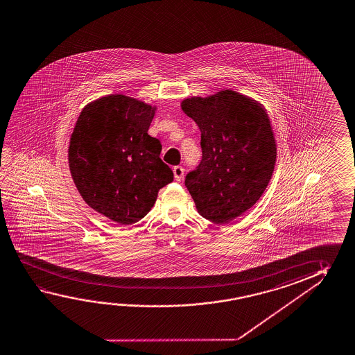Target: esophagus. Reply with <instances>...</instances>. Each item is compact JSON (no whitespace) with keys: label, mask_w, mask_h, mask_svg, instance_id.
Wrapping results in <instances>:
<instances>
[{"label":"esophagus","mask_w":355,"mask_h":355,"mask_svg":"<svg viewBox=\"0 0 355 355\" xmlns=\"http://www.w3.org/2000/svg\"><path fill=\"white\" fill-rule=\"evenodd\" d=\"M173 175H175V180H180L184 175V169L180 166H175V167H173Z\"/></svg>","instance_id":"34e87169"}]
</instances>
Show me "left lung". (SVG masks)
I'll return each mask as SVG.
<instances>
[{"label": "left lung", "mask_w": 355, "mask_h": 355, "mask_svg": "<svg viewBox=\"0 0 355 355\" xmlns=\"http://www.w3.org/2000/svg\"><path fill=\"white\" fill-rule=\"evenodd\" d=\"M200 130L203 157L186 177L198 213L225 224L260 199L272 177L276 141L259 101L227 89L182 101Z\"/></svg>", "instance_id": "8db88e82"}]
</instances>
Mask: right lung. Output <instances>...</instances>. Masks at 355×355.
<instances>
[{
	"label": "right lung",
	"instance_id": "right-lung-1",
	"mask_svg": "<svg viewBox=\"0 0 355 355\" xmlns=\"http://www.w3.org/2000/svg\"><path fill=\"white\" fill-rule=\"evenodd\" d=\"M156 106L122 94L83 109L70 136V173L85 203L121 225L145 216L158 191L173 180L159 158L161 142L147 134Z\"/></svg>",
	"mask_w": 355,
	"mask_h": 355
}]
</instances>
